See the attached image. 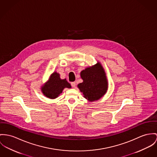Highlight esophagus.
<instances>
[{"mask_svg": "<svg viewBox=\"0 0 157 157\" xmlns=\"http://www.w3.org/2000/svg\"><path fill=\"white\" fill-rule=\"evenodd\" d=\"M71 85H72V87L75 88V86H76V82H71Z\"/></svg>", "mask_w": 157, "mask_h": 157, "instance_id": "34e87169", "label": "esophagus"}]
</instances>
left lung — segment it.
<instances>
[{
	"mask_svg": "<svg viewBox=\"0 0 157 157\" xmlns=\"http://www.w3.org/2000/svg\"><path fill=\"white\" fill-rule=\"evenodd\" d=\"M83 82L78 86L84 97L94 101L103 96L108 89V81L104 70L99 63L91 67H88L81 72Z\"/></svg>",
	"mask_w": 157,
	"mask_h": 157,
	"instance_id": "left-lung-1",
	"label": "left lung"
}]
</instances>
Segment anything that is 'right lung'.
I'll return each instance as SVG.
<instances>
[{"instance_id":"obj_1","label":"right lung","mask_w":157,"mask_h":157,"mask_svg":"<svg viewBox=\"0 0 157 157\" xmlns=\"http://www.w3.org/2000/svg\"><path fill=\"white\" fill-rule=\"evenodd\" d=\"M64 88H71V84L64 79H61L60 75L57 72L53 73L49 81L42 87L43 94L50 98H55L62 93Z\"/></svg>"}]
</instances>
